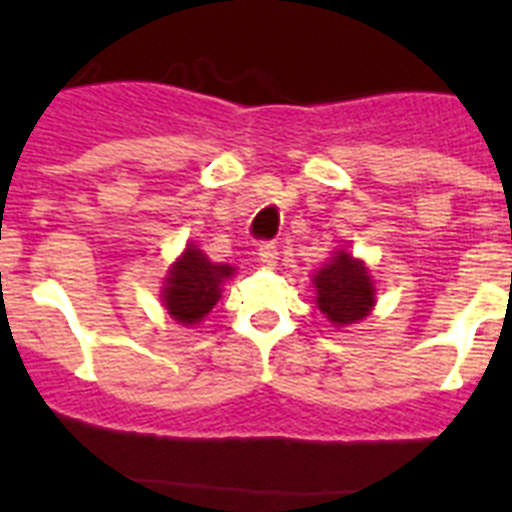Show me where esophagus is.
<instances>
[{
    "instance_id": "1",
    "label": "esophagus",
    "mask_w": 512,
    "mask_h": 512,
    "mask_svg": "<svg viewBox=\"0 0 512 512\" xmlns=\"http://www.w3.org/2000/svg\"><path fill=\"white\" fill-rule=\"evenodd\" d=\"M259 259L264 261V264H277V259H279V248H277V243L274 241H264L259 246Z\"/></svg>"
}]
</instances>
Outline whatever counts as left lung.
<instances>
[{
	"mask_svg": "<svg viewBox=\"0 0 512 512\" xmlns=\"http://www.w3.org/2000/svg\"><path fill=\"white\" fill-rule=\"evenodd\" d=\"M312 282L318 289V307L330 323H359L374 307V287L369 271L348 253H338L336 259L315 274Z\"/></svg>",
	"mask_w": 512,
	"mask_h": 512,
	"instance_id": "1",
	"label": "left lung"
}]
</instances>
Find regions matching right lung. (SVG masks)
Returning a JSON list of instances; mask_svg holds the SVG:
<instances>
[{
	"instance_id": "1",
	"label": "right lung",
	"mask_w": 512,
	"mask_h": 512,
	"mask_svg": "<svg viewBox=\"0 0 512 512\" xmlns=\"http://www.w3.org/2000/svg\"><path fill=\"white\" fill-rule=\"evenodd\" d=\"M233 274V266L210 264L200 248L189 246L184 256L171 266L164 287V305L174 320L184 325L200 323L215 307L220 287Z\"/></svg>"
}]
</instances>
